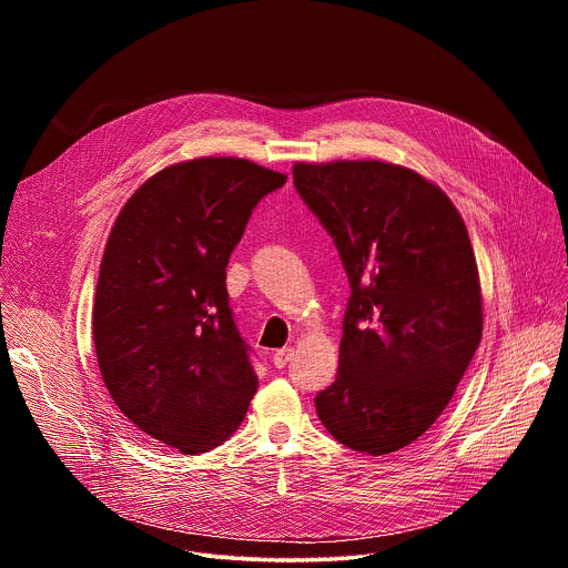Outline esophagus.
<instances>
[{"label":"esophagus","instance_id":"esophagus-1","mask_svg":"<svg viewBox=\"0 0 568 568\" xmlns=\"http://www.w3.org/2000/svg\"><path fill=\"white\" fill-rule=\"evenodd\" d=\"M292 355H294V351H292V348H281V351H276V353H274L272 364H274L276 368H285V366H287V362L292 359Z\"/></svg>","mask_w":568,"mask_h":568}]
</instances>
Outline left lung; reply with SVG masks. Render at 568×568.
Here are the masks:
<instances>
[{
  "mask_svg": "<svg viewBox=\"0 0 568 568\" xmlns=\"http://www.w3.org/2000/svg\"><path fill=\"white\" fill-rule=\"evenodd\" d=\"M292 175L351 283L339 373L314 397L318 420L355 452H397L436 423L480 344L465 222L436 184L386 161H298Z\"/></svg>",
  "mask_w": 568,
  "mask_h": 568,
  "instance_id": "left-lung-1",
  "label": "left lung"
}]
</instances>
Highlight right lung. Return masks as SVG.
<instances>
[{
    "label": "right lung",
    "instance_id": "add662e5",
    "mask_svg": "<svg viewBox=\"0 0 568 568\" xmlns=\"http://www.w3.org/2000/svg\"><path fill=\"white\" fill-rule=\"evenodd\" d=\"M285 182L250 159L182 161L125 202L108 237L92 310L103 382L139 432L182 454L222 445L256 393L226 265Z\"/></svg>",
    "mask_w": 568,
    "mask_h": 568
}]
</instances>
